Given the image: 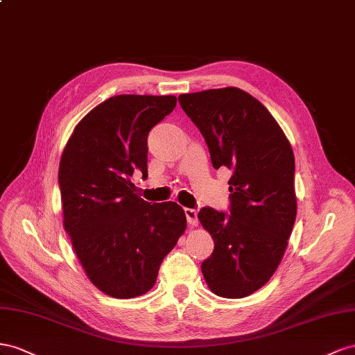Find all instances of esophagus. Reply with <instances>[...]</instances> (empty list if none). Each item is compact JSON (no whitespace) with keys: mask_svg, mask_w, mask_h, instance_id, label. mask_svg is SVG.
<instances>
[{"mask_svg":"<svg viewBox=\"0 0 355 355\" xmlns=\"http://www.w3.org/2000/svg\"><path fill=\"white\" fill-rule=\"evenodd\" d=\"M184 214L190 226H198V211L193 208H184Z\"/></svg>","mask_w":355,"mask_h":355,"instance_id":"esophagus-1","label":"esophagus"}]
</instances>
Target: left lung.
I'll use <instances>...</instances> for the list:
<instances>
[{
	"label": "left lung",
	"mask_w": 355,
	"mask_h": 355,
	"mask_svg": "<svg viewBox=\"0 0 355 355\" xmlns=\"http://www.w3.org/2000/svg\"><path fill=\"white\" fill-rule=\"evenodd\" d=\"M209 148L212 166L232 171L230 214L205 207L198 218L214 241L202 263L209 290L247 297L277 270L295 226V155L284 130L261 103L238 87L178 96Z\"/></svg>",
	"instance_id": "obj_1"
}]
</instances>
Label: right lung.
I'll use <instances>...</instances> for the list:
<instances>
[{
	"label": "right lung",
	"mask_w": 355,
	"mask_h": 355,
	"mask_svg": "<svg viewBox=\"0 0 355 355\" xmlns=\"http://www.w3.org/2000/svg\"><path fill=\"white\" fill-rule=\"evenodd\" d=\"M177 105L172 95H117L78 121L59 164L64 229L87 278L130 299L155 286L162 260L184 234V209L153 204L130 177H147V137Z\"/></svg>",
	"instance_id": "1"
}]
</instances>
